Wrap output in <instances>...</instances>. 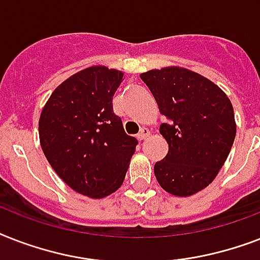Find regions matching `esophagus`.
<instances>
[{
    "label": "esophagus",
    "mask_w": 260,
    "mask_h": 260,
    "mask_svg": "<svg viewBox=\"0 0 260 260\" xmlns=\"http://www.w3.org/2000/svg\"><path fill=\"white\" fill-rule=\"evenodd\" d=\"M148 136H150V131L147 129V128H143V129L140 131V134L138 135V139L139 140H146Z\"/></svg>",
    "instance_id": "1"
}]
</instances>
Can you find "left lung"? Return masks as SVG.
I'll use <instances>...</instances> for the list:
<instances>
[{"instance_id": "left-lung-1", "label": "left lung", "mask_w": 260, "mask_h": 260, "mask_svg": "<svg viewBox=\"0 0 260 260\" xmlns=\"http://www.w3.org/2000/svg\"><path fill=\"white\" fill-rule=\"evenodd\" d=\"M159 112L169 152L154 166L167 193L189 197L209 186L224 166L236 136L234 106L217 85L198 73L170 66L140 74Z\"/></svg>"}]
</instances>
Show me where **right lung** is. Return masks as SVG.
Segmentation results:
<instances>
[{
    "label": "right lung",
    "mask_w": 260,
    "mask_h": 260,
    "mask_svg": "<svg viewBox=\"0 0 260 260\" xmlns=\"http://www.w3.org/2000/svg\"><path fill=\"white\" fill-rule=\"evenodd\" d=\"M124 73L91 66L62 82L39 118L40 146L77 193L104 198L122 185L138 140L128 136L112 98Z\"/></svg>",
    "instance_id": "right-lung-1"
}]
</instances>
